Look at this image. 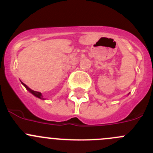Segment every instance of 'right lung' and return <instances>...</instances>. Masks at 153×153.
<instances>
[{"instance_id": "1", "label": "right lung", "mask_w": 153, "mask_h": 153, "mask_svg": "<svg viewBox=\"0 0 153 153\" xmlns=\"http://www.w3.org/2000/svg\"><path fill=\"white\" fill-rule=\"evenodd\" d=\"M21 84H22L23 85H24V86H25V88H26V89H27V90H28L29 92H31V93H32V95H35V97H37V98H41V99H43V100H44V98H43V96H42V94H41V92H36V91H34V90H32V89H31L30 88L28 87V86H27V85H26L25 84H24V83H22V82H21Z\"/></svg>"}]
</instances>
